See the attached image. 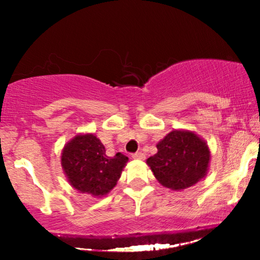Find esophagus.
Segmentation results:
<instances>
[{"label": "esophagus", "mask_w": 260, "mask_h": 260, "mask_svg": "<svg viewBox=\"0 0 260 260\" xmlns=\"http://www.w3.org/2000/svg\"><path fill=\"white\" fill-rule=\"evenodd\" d=\"M133 158L134 159H144L145 155L142 154V152H135V154H133Z\"/></svg>", "instance_id": "34e87169"}]
</instances>
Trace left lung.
<instances>
[{"instance_id":"1","label":"left lung","mask_w":260,"mask_h":260,"mask_svg":"<svg viewBox=\"0 0 260 260\" xmlns=\"http://www.w3.org/2000/svg\"><path fill=\"white\" fill-rule=\"evenodd\" d=\"M156 148L157 152L147 159V165L163 187L183 190L207 175L211 151L207 142L194 131H170Z\"/></svg>"}]
</instances>
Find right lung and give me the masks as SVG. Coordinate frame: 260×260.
<instances>
[{"instance_id":"1","label":"right lung","mask_w":260,"mask_h":260,"mask_svg":"<svg viewBox=\"0 0 260 260\" xmlns=\"http://www.w3.org/2000/svg\"><path fill=\"white\" fill-rule=\"evenodd\" d=\"M127 158L117 152L106 155L104 144L94 134H78L63 145L61 167L67 181L79 193L93 198L108 195L118 182Z\"/></svg>"}]
</instances>
